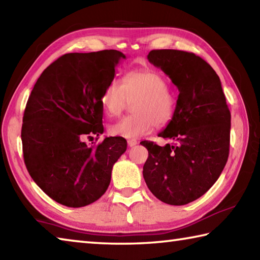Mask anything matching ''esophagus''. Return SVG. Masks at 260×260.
<instances>
[{
	"label": "esophagus",
	"instance_id": "obj_1",
	"mask_svg": "<svg viewBox=\"0 0 260 260\" xmlns=\"http://www.w3.org/2000/svg\"><path fill=\"white\" fill-rule=\"evenodd\" d=\"M127 144H128V147H134V146H136V144H138V141H136L135 139H131V140L127 141Z\"/></svg>",
	"mask_w": 260,
	"mask_h": 260
}]
</instances>
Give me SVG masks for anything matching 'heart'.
<instances>
[{
  "label": "heart",
  "instance_id": "obj_1",
  "mask_svg": "<svg viewBox=\"0 0 260 260\" xmlns=\"http://www.w3.org/2000/svg\"><path fill=\"white\" fill-rule=\"evenodd\" d=\"M129 102H134V116L110 126L112 135L134 139L149 134L155 125L165 127L173 120L178 105L165 77L149 69L128 72L121 83L111 80L101 96V103L110 117L119 116Z\"/></svg>",
  "mask_w": 260,
  "mask_h": 260
}]
</instances>
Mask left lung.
I'll return each instance as SVG.
<instances>
[{
    "label": "left lung",
    "mask_w": 260,
    "mask_h": 260,
    "mask_svg": "<svg viewBox=\"0 0 260 260\" xmlns=\"http://www.w3.org/2000/svg\"><path fill=\"white\" fill-rule=\"evenodd\" d=\"M148 59L170 77L179 96L173 120L158 134L172 143L141 142L149 152L143 178L158 200L184 205L204 195L226 165L231 112L218 74L200 56L159 49Z\"/></svg>",
    "instance_id": "8db88e82"
}]
</instances>
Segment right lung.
I'll use <instances>...</instances> for the list:
<instances>
[{"mask_svg": "<svg viewBox=\"0 0 260 260\" xmlns=\"http://www.w3.org/2000/svg\"><path fill=\"white\" fill-rule=\"evenodd\" d=\"M121 58L125 55L112 49L65 54L42 72L29 95L21 127L26 169L61 205L81 208L98 201L126 151L121 136L94 146L83 142L103 133L101 96Z\"/></svg>", "mask_w": 260, "mask_h": 260, "instance_id": "obj_1", "label": "right lung"}]
</instances>
